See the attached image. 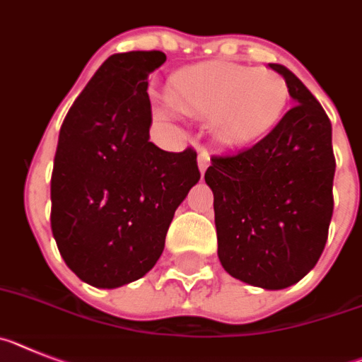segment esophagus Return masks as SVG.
Returning <instances> with one entry per match:
<instances>
[{"instance_id":"obj_1","label":"esophagus","mask_w":362,"mask_h":362,"mask_svg":"<svg viewBox=\"0 0 362 362\" xmlns=\"http://www.w3.org/2000/svg\"><path fill=\"white\" fill-rule=\"evenodd\" d=\"M197 162H199L200 175H204V173H206V169L209 168V155H207L206 151H200V153H199V158H197Z\"/></svg>"}]
</instances>
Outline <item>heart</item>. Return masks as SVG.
I'll return each instance as SVG.
<instances>
[{
  "mask_svg": "<svg viewBox=\"0 0 362 362\" xmlns=\"http://www.w3.org/2000/svg\"><path fill=\"white\" fill-rule=\"evenodd\" d=\"M168 98L184 115L209 116V131L220 146L244 147L266 136L281 120L288 86L269 69L213 62L175 72Z\"/></svg>",
  "mask_w": 362,
  "mask_h": 362,
  "instance_id": "obj_1",
  "label": "heart"
}]
</instances>
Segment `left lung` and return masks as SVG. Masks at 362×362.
Wrapping results in <instances>:
<instances>
[{"label": "left lung", "mask_w": 362, "mask_h": 362, "mask_svg": "<svg viewBox=\"0 0 362 362\" xmlns=\"http://www.w3.org/2000/svg\"><path fill=\"white\" fill-rule=\"evenodd\" d=\"M286 80L295 105L255 146L213 156L218 259L231 276L262 290H284L315 268L333 213L332 124L303 81Z\"/></svg>", "instance_id": "left-lung-1"}]
</instances>
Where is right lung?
<instances>
[{
	"label": "right lung",
	"instance_id": "right-lung-1",
	"mask_svg": "<svg viewBox=\"0 0 362 362\" xmlns=\"http://www.w3.org/2000/svg\"><path fill=\"white\" fill-rule=\"evenodd\" d=\"M163 62L160 50L109 56L59 129L50 228L71 272L94 288H120L153 269L177 207L200 180L193 149L149 142L147 76Z\"/></svg>",
	"mask_w": 362,
	"mask_h": 362
}]
</instances>
